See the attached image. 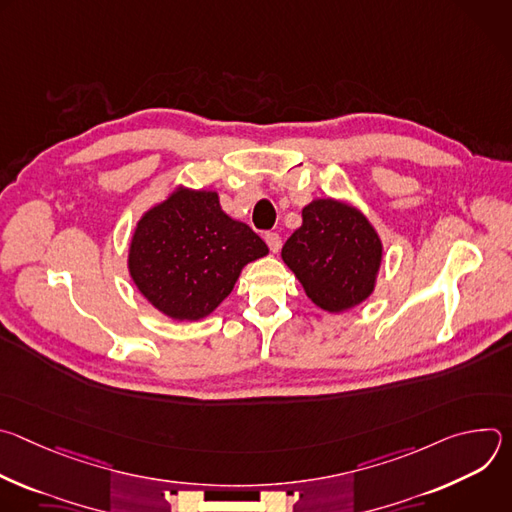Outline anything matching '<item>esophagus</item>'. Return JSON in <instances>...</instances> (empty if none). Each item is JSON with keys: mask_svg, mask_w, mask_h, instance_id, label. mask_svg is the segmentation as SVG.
Returning <instances> with one entry per match:
<instances>
[{"mask_svg": "<svg viewBox=\"0 0 512 512\" xmlns=\"http://www.w3.org/2000/svg\"><path fill=\"white\" fill-rule=\"evenodd\" d=\"M265 243H267V247L271 249V253H277L279 247H281V237H279L277 233H267V235H265Z\"/></svg>", "mask_w": 512, "mask_h": 512, "instance_id": "34e87169", "label": "esophagus"}]
</instances>
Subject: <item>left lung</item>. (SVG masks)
I'll return each instance as SVG.
<instances>
[{
	"label": "left lung",
	"instance_id": "1",
	"mask_svg": "<svg viewBox=\"0 0 512 512\" xmlns=\"http://www.w3.org/2000/svg\"><path fill=\"white\" fill-rule=\"evenodd\" d=\"M281 259L318 308L338 314L373 294L383 245L358 208L318 198L304 206L302 227L285 241Z\"/></svg>",
	"mask_w": 512,
	"mask_h": 512
}]
</instances>
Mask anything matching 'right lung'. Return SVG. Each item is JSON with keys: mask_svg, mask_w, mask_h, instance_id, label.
Segmentation results:
<instances>
[{"mask_svg": "<svg viewBox=\"0 0 512 512\" xmlns=\"http://www.w3.org/2000/svg\"><path fill=\"white\" fill-rule=\"evenodd\" d=\"M267 253L257 233L223 212L216 192L176 188L139 218L127 267L154 308L194 322L221 306L243 267Z\"/></svg>", "mask_w": 512, "mask_h": 512, "instance_id": "add662e5", "label": "right lung"}]
</instances>
